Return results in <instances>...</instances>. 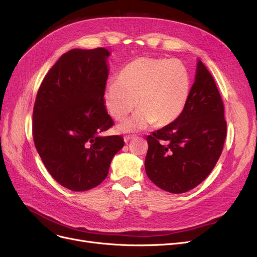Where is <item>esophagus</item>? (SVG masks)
Masks as SVG:
<instances>
[{
    "instance_id": "esophagus-1",
    "label": "esophagus",
    "mask_w": 257,
    "mask_h": 257,
    "mask_svg": "<svg viewBox=\"0 0 257 257\" xmlns=\"http://www.w3.org/2000/svg\"><path fill=\"white\" fill-rule=\"evenodd\" d=\"M134 138H136V136H134V135H126V136L123 137L124 143H125V144H127L130 141H132V139H134Z\"/></svg>"
}]
</instances>
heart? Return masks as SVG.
Here are the masks:
<instances>
[{
    "mask_svg": "<svg viewBox=\"0 0 257 257\" xmlns=\"http://www.w3.org/2000/svg\"><path fill=\"white\" fill-rule=\"evenodd\" d=\"M190 94V75L178 60L142 57L124 66L118 82L109 83L104 92L107 110L122 120L137 107L131 118L121 122L120 133H137L157 122L164 126L183 111Z\"/></svg>",
    "mask_w": 257,
    "mask_h": 257,
    "instance_id": "b5f03b06",
    "label": "heart"
}]
</instances>
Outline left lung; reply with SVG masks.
Listing matches in <instances>:
<instances>
[{
	"instance_id": "obj_1",
	"label": "left lung",
	"mask_w": 257,
	"mask_h": 257,
	"mask_svg": "<svg viewBox=\"0 0 257 257\" xmlns=\"http://www.w3.org/2000/svg\"><path fill=\"white\" fill-rule=\"evenodd\" d=\"M226 138L224 105L212 75L197 60L195 80L181 114L147 137L145 169L160 189L180 194L203 182Z\"/></svg>"
}]
</instances>
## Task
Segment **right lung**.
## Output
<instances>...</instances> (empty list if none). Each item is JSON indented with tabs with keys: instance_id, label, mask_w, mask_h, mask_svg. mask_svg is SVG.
<instances>
[{
	"instance_id": "obj_1",
	"label": "right lung",
	"mask_w": 257,
	"mask_h": 257,
	"mask_svg": "<svg viewBox=\"0 0 257 257\" xmlns=\"http://www.w3.org/2000/svg\"><path fill=\"white\" fill-rule=\"evenodd\" d=\"M105 48L72 49L54 64L38 89L33 139L54 180L75 192L102 183L124 142L100 134L113 125L104 92L109 74Z\"/></svg>"
}]
</instances>
